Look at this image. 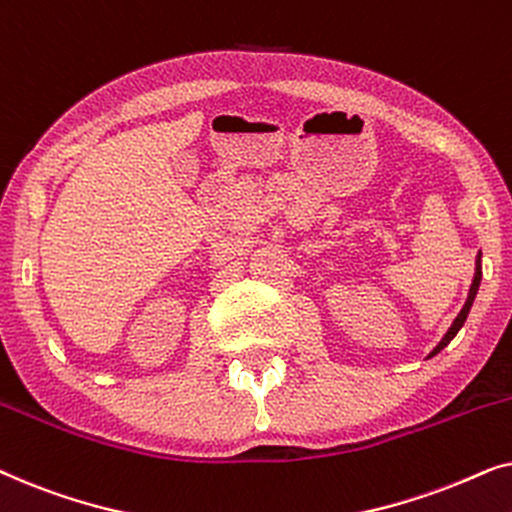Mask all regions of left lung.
Returning a JSON list of instances; mask_svg holds the SVG:
<instances>
[{"label":"left lung","mask_w":512,"mask_h":512,"mask_svg":"<svg viewBox=\"0 0 512 512\" xmlns=\"http://www.w3.org/2000/svg\"><path fill=\"white\" fill-rule=\"evenodd\" d=\"M480 277H482V268H480V256H478V263H475V277H473V284H471V291H468V298H466V305H464V310L459 312V317L454 319V324L450 326V331L445 333V338L438 342V347L433 349V352L429 354V356H433V354H438L440 349H445L447 345H450L452 342V338L454 335L459 333V328L464 326V321H466V317H468V312H471V305H473V300H475V293H478V286H480Z\"/></svg>","instance_id":"obj_1"}]
</instances>
